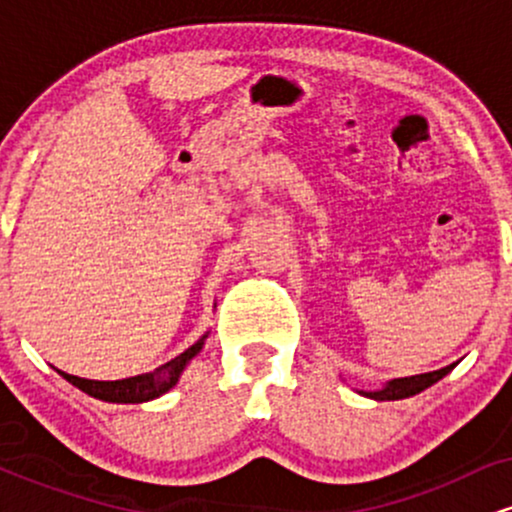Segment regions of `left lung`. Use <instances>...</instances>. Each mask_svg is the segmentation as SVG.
Here are the masks:
<instances>
[{"instance_id": "left-lung-1", "label": "left lung", "mask_w": 512, "mask_h": 512, "mask_svg": "<svg viewBox=\"0 0 512 512\" xmlns=\"http://www.w3.org/2000/svg\"><path fill=\"white\" fill-rule=\"evenodd\" d=\"M455 368V363L450 366L440 368V370H431V373H421V375H409V378H395V380H387L383 387L378 390H356L358 395L375 399V402H390V399H407L419 395L424 392L426 387H431L433 383H438L440 378L450 373Z\"/></svg>"}]
</instances>
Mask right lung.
<instances>
[{
    "label": "right lung",
    "instance_id": "1",
    "mask_svg": "<svg viewBox=\"0 0 512 512\" xmlns=\"http://www.w3.org/2000/svg\"><path fill=\"white\" fill-rule=\"evenodd\" d=\"M209 332L202 334L190 349L182 351L180 356L170 358L168 363H163L161 368H156L154 373H142L134 375V378H122V380H86V378H76V375L64 373V370H57L67 383H72L74 387H79L81 392L86 395L103 399V402H113V404H142V402H151V399L166 395L168 390H173L178 385L182 370L187 368V363L195 358L199 351H202L204 342H207Z\"/></svg>",
    "mask_w": 512,
    "mask_h": 512
}]
</instances>
